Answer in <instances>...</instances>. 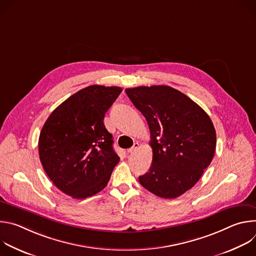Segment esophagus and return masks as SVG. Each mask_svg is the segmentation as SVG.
<instances>
[{"label": "esophagus", "mask_w": 256, "mask_h": 256, "mask_svg": "<svg viewBox=\"0 0 256 256\" xmlns=\"http://www.w3.org/2000/svg\"><path fill=\"white\" fill-rule=\"evenodd\" d=\"M138 146H140V144H138V142H134L132 147V148H130V149H128V150H126V152H128V153H134V152H136V149L138 148Z\"/></svg>", "instance_id": "34e87169"}]
</instances>
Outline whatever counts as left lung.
I'll list each match as a JSON object with an SVG mask.
<instances>
[{
  "instance_id": "8db88e82",
  "label": "left lung",
  "mask_w": 256,
  "mask_h": 256,
  "mask_svg": "<svg viewBox=\"0 0 256 256\" xmlns=\"http://www.w3.org/2000/svg\"><path fill=\"white\" fill-rule=\"evenodd\" d=\"M148 122L153 150L149 171L140 184L163 198L190 190L210 164L216 130L204 109L186 94L165 85L126 89Z\"/></svg>"
}]
</instances>
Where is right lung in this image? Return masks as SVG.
Segmentation results:
<instances>
[{
  "instance_id": "right-lung-1",
  "label": "right lung",
  "mask_w": 256,
  "mask_h": 256,
  "mask_svg": "<svg viewBox=\"0 0 256 256\" xmlns=\"http://www.w3.org/2000/svg\"><path fill=\"white\" fill-rule=\"evenodd\" d=\"M122 91L120 87H86L58 105L44 124L40 159L64 194L82 200L107 186L120 157L103 120Z\"/></svg>"
}]
</instances>
